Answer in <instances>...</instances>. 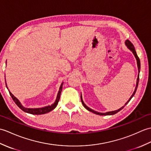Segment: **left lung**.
Wrapping results in <instances>:
<instances>
[{
  "label": "left lung",
  "instance_id": "left-lung-1",
  "mask_svg": "<svg viewBox=\"0 0 151 151\" xmlns=\"http://www.w3.org/2000/svg\"><path fill=\"white\" fill-rule=\"evenodd\" d=\"M125 45L127 46V48H128L130 50V51H131V52L133 53V54L134 55L135 58H136V61H137V65H138V73H139V72H140V60H139V58H138V56L137 55V53H136V50H135L134 46V45H132V43L131 42H130V41H129V40H127V41H125ZM139 74L138 73V78H137L136 86V88H135L134 91V92H133V93L132 94V96H130V98H129V99L128 101H127V102L125 104V105H124V106H122V107H121V108H120L119 109H118V110H114V111L107 112H105V113H101V112H96V111H95V110H92V109H90L89 107H88V106H87L85 105V103L83 102V101L82 96H81V102H82L83 105L84 106L86 110H88V111H90V112H92L94 113V114H98V115H100V116H107V115H114V114H115L118 113L119 111H120V110H122V109L124 108V106H125L127 105V104L130 101V100L132 99V97H133L134 96L135 93H136V92L137 88H138V83H139Z\"/></svg>",
  "mask_w": 151,
  "mask_h": 151
}]
</instances>
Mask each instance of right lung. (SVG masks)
Returning a JSON list of instances; mask_svg holds the SVG:
<instances>
[{"label": "right lung", "instance_id": "add662e5", "mask_svg": "<svg viewBox=\"0 0 151 151\" xmlns=\"http://www.w3.org/2000/svg\"><path fill=\"white\" fill-rule=\"evenodd\" d=\"M63 85V83H62L61 86H60L59 90V92H58V96H57V98L55 99L54 103H53L52 105H48V106H45V107H42V108H36V109L25 108L24 106H22V105L21 103V102L19 101V99L17 98H16L15 97L13 96L11 92H10V91H9V90H8V91H9V94H10V96H11L13 100L16 103V105H17L22 110H23V111L25 112L31 114L40 115V114H44L48 113V112H49L50 111H52V110L54 109L55 107L57 106V105H58V102L59 101L60 96H61V91H62ZM6 88L8 89V86H7V84H6Z\"/></svg>", "mask_w": 151, "mask_h": 151}]
</instances>
